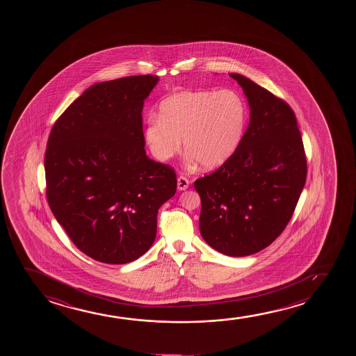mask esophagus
I'll return each instance as SVG.
<instances>
[{
	"instance_id": "34e87169",
	"label": "esophagus",
	"mask_w": 356,
	"mask_h": 356,
	"mask_svg": "<svg viewBox=\"0 0 356 356\" xmlns=\"http://www.w3.org/2000/svg\"><path fill=\"white\" fill-rule=\"evenodd\" d=\"M188 186H190V181L187 180L185 176H179V177H177V190H187Z\"/></svg>"
}]
</instances>
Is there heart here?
Wrapping results in <instances>:
<instances>
[{
    "mask_svg": "<svg viewBox=\"0 0 356 356\" xmlns=\"http://www.w3.org/2000/svg\"><path fill=\"white\" fill-rule=\"evenodd\" d=\"M247 104L237 91H182L163 99L158 117L145 127L147 146L158 161H166L181 148L205 169L224 164L243 138Z\"/></svg>",
    "mask_w": 356,
    "mask_h": 356,
    "instance_id": "b5f03b06",
    "label": "heart"
}]
</instances>
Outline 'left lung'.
I'll list each match as a JSON object with an SVG mask.
<instances>
[{"label":"left lung","mask_w":356,"mask_h":356,"mask_svg":"<svg viewBox=\"0 0 356 356\" xmlns=\"http://www.w3.org/2000/svg\"><path fill=\"white\" fill-rule=\"evenodd\" d=\"M229 76L243 88L250 122L234 156L195 188L205 242L225 255L247 257L286 229L305 185L307 158L292 108L250 79Z\"/></svg>","instance_id":"8db88e82"}]
</instances>
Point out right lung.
<instances>
[{
    "instance_id": "1",
    "label": "right lung",
    "mask_w": 356,
    "mask_h": 356,
    "mask_svg": "<svg viewBox=\"0 0 356 356\" xmlns=\"http://www.w3.org/2000/svg\"><path fill=\"white\" fill-rule=\"evenodd\" d=\"M158 80L134 75L95 83L49 134V208L72 242L101 263H130L146 253L158 210L175 195L174 169L145 151L142 109Z\"/></svg>"
}]
</instances>
